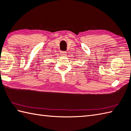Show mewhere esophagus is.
Returning <instances> with one entry per match:
<instances>
[{"mask_svg":"<svg viewBox=\"0 0 131 131\" xmlns=\"http://www.w3.org/2000/svg\"><path fill=\"white\" fill-rule=\"evenodd\" d=\"M61 55L62 56H66L67 55V52L66 51H61Z\"/></svg>","mask_w":131,"mask_h":131,"instance_id":"34e87169","label":"esophagus"}]
</instances>
